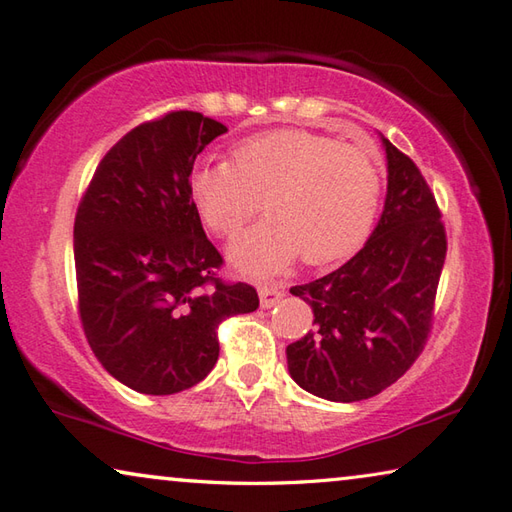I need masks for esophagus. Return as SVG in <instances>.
I'll return each mask as SVG.
<instances>
[{"label":"esophagus","mask_w":512,"mask_h":512,"mask_svg":"<svg viewBox=\"0 0 512 512\" xmlns=\"http://www.w3.org/2000/svg\"><path fill=\"white\" fill-rule=\"evenodd\" d=\"M282 297H284L282 286H277V284L259 286V304H262V308H273L275 304L282 302Z\"/></svg>","instance_id":"1"}]
</instances>
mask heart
Segmentation results:
<instances>
[{
    "label": "heart",
    "mask_w": 512,
    "mask_h": 512,
    "mask_svg": "<svg viewBox=\"0 0 512 512\" xmlns=\"http://www.w3.org/2000/svg\"><path fill=\"white\" fill-rule=\"evenodd\" d=\"M268 215L230 246V262L270 275L302 255L310 266L348 257L364 244L382 197V168L366 148L308 130L248 137L233 162L202 159L190 173V197L213 233L237 235L262 199Z\"/></svg>",
    "instance_id": "b5f03b06"
}]
</instances>
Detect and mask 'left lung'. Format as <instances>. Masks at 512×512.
Wrapping results in <instances>:
<instances>
[{"label":"left lung","instance_id":"1","mask_svg":"<svg viewBox=\"0 0 512 512\" xmlns=\"http://www.w3.org/2000/svg\"><path fill=\"white\" fill-rule=\"evenodd\" d=\"M384 213L348 262L290 293L313 308L315 328L286 348L288 373L328 402H362L395 384L433 326L446 230L413 159L382 135Z\"/></svg>","mask_w":512,"mask_h":512}]
</instances>
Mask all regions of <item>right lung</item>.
<instances>
[{
	"label": "right lung",
	"instance_id": "right-lung-1",
	"mask_svg": "<svg viewBox=\"0 0 512 512\" xmlns=\"http://www.w3.org/2000/svg\"><path fill=\"white\" fill-rule=\"evenodd\" d=\"M226 126L193 110L139 124L99 162L75 215L79 317L117 382L173 395L219 357L217 326L253 313L257 290L217 277L224 264L190 197L197 155Z\"/></svg>",
	"mask_w": 512,
	"mask_h": 512
}]
</instances>
